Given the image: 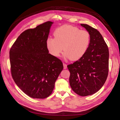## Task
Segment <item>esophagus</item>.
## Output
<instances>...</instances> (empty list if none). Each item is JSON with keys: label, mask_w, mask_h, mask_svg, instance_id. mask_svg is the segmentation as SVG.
<instances>
[{"label": "esophagus", "mask_w": 120, "mask_h": 120, "mask_svg": "<svg viewBox=\"0 0 120 120\" xmlns=\"http://www.w3.org/2000/svg\"><path fill=\"white\" fill-rule=\"evenodd\" d=\"M63 66H64V69H66L67 68V65L66 64L63 63Z\"/></svg>", "instance_id": "esophagus-1"}]
</instances>
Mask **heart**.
Masks as SVG:
<instances>
[{
	"mask_svg": "<svg viewBox=\"0 0 120 120\" xmlns=\"http://www.w3.org/2000/svg\"><path fill=\"white\" fill-rule=\"evenodd\" d=\"M53 38H49L46 45L49 52L59 57L64 51V56L71 60L82 58L88 50L90 41L89 32L71 25L65 24L54 31Z\"/></svg>",
	"mask_w": 120,
	"mask_h": 120,
	"instance_id": "heart-1",
	"label": "heart"
}]
</instances>
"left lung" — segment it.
Wrapping results in <instances>:
<instances>
[{
    "label": "left lung",
    "instance_id": "8db88e82",
    "mask_svg": "<svg viewBox=\"0 0 120 120\" xmlns=\"http://www.w3.org/2000/svg\"><path fill=\"white\" fill-rule=\"evenodd\" d=\"M81 25L90 34V44L85 55L67 67L70 72L69 81L72 90L79 96H86L97 92L106 82L109 52L99 31L88 24Z\"/></svg>",
    "mask_w": 120,
    "mask_h": 120
}]
</instances>
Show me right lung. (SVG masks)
Wrapping results in <instances>:
<instances>
[{"label":"right lung","mask_w":120,"mask_h":120,"mask_svg":"<svg viewBox=\"0 0 120 120\" xmlns=\"http://www.w3.org/2000/svg\"><path fill=\"white\" fill-rule=\"evenodd\" d=\"M52 21L21 33L9 52L12 77L28 96L45 99L52 92L54 83L63 70L61 61L49 53L46 42Z\"/></svg>","instance_id":"obj_1"}]
</instances>
